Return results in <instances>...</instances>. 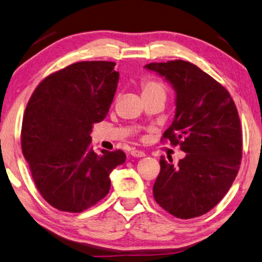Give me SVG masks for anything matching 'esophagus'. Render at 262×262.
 I'll list each match as a JSON object with an SVG mask.
<instances>
[{"label": "esophagus", "instance_id": "1", "mask_svg": "<svg viewBox=\"0 0 262 262\" xmlns=\"http://www.w3.org/2000/svg\"><path fill=\"white\" fill-rule=\"evenodd\" d=\"M130 155L133 157H137V158H141V157H144L145 156V152L142 151V150H136V149H133L130 151Z\"/></svg>", "mask_w": 262, "mask_h": 262}]
</instances>
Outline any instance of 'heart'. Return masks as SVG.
<instances>
[{
	"mask_svg": "<svg viewBox=\"0 0 262 262\" xmlns=\"http://www.w3.org/2000/svg\"><path fill=\"white\" fill-rule=\"evenodd\" d=\"M140 88L143 98L158 97L163 98L164 101L166 99V95H167L166 85L155 78L146 77L142 79L140 81Z\"/></svg>",
	"mask_w": 262,
	"mask_h": 262,
	"instance_id": "heart-1",
	"label": "heart"
}]
</instances>
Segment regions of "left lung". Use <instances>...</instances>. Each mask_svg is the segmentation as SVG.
Here are the masks:
<instances>
[{
    "label": "left lung",
    "instance_id": "1",
    "mask_svg": "<svg viewBox=\"0 0 262 262\" xmlns=\"http://www.w3.org/2000/svg\"><path fill=\"white\" fill-rule=\"evenodd\" d=\"M145 68L165 77L177 92L175 118L161 140L187 154L178 165L160 157L154 197L179 219L201 216L225 197L238 173L243 147L238 111L228 90L189 61Z\"/></svg>",
    "mask_w": 262,
    "mask_h": 262
}]
</instances>
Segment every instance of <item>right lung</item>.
<instances>
[{
	"instance_id": "right-lung-1",
	"label": "right lung",
	"mask_w": 262,
	"mask_h": 262,
	"mask_svg": "<svg viewBox=\"0 0 262 262\" xmlns=\"http://www.w3.org/2000/svg\"><path fill=\"white\" fill-rule=\"evenodd\" d=\"M115 66L78 61L51 73L24 112L23 155L41 196L59 211L80 213L97 204L110 190V173L126 160L121 150L96 154L90 137L115 97Z\"/></svg>"
}]
</instances>
